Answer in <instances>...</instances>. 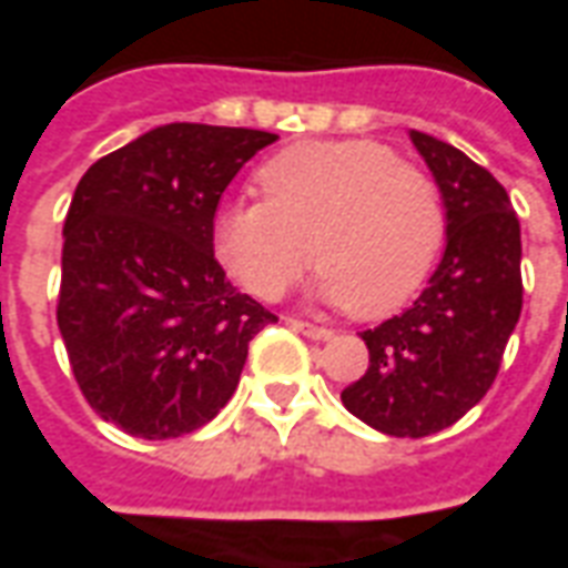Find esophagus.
<instances>
[{
  "label": "esophagus",
  "mask_w": 568,
  "mask_h": 568,
  "mask_svg": "<svg viewBox=\"0 0 568 568\" xmlns=\"http://www.w3.org/2000/svg\"><path fill=\"white\" fill-rule=\"evenodd\" d=\"M292 328H297L301 334H307L313 341H328L332 337V328H322V325H313V322H304V320H292Z\"/></svg>",
  "instance_id": "34e87169"
}]
</instances>
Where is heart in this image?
Segmentation results:
<instances>
[{"label": "heart", "mask_w": 568, "mask_h": 568, "mask_svg": "<svg viewBox=\"0 0 568 568\" xmlns=\"http://www.w3.org/2000/svg\"><path fill=\"white\" fill-rule=\"evenodd\" d=\"M267 197L222 200L212 252L246 292L280 297L320 261L313 295L365 320L405 307L438 258L447 212L435 179L374 140L297 142L258 170Z\"/></svg>", "instance_id": "b5f03b06"}]
</instances>
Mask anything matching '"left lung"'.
<instances>
[{"mask_svg":"<svg viewBox=\"0 0 568 568\" xmlns=\"http://www.w3.org/2000/svg\"><path fill=\"white\" fill-rule=\"evenodd\" d=\"M410 142L440 187L447 240L423 295L362 332L371 365L344 407L395 438L453 426L487 395L524 307L520 222L508 191L468 154L428 133Z\"/></svg>","mask_w":568,"mask_h":568,"instance_id":"obj_1","label":"left lung"}]
</instances>
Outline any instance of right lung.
<instances>
[{"label": "right lung", "instance_id": "obj_1", "mask_svg": "<svg viewBox=\"0 0 568 568\" xmlns=\"http://www.w3.org/2000/svg\"><path fill=\"white\" fill-rule=\"evenodd\" d=\"M273 133L163 124L81 175L63 224L57 325L88 405L133 438L206 426L248 341L276 322L212 252V215Z\"/></svg>", "mask_w": 568, "mask_h": 568}]
</instances>
